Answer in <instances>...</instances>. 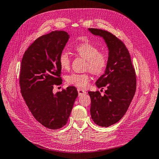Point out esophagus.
<instances>
[{
  "label": "esophagus",
  "mask_w": 159,
  "mask_h": 159,
  "mask_svg": "<svg viewBox=\"0 0 159 159\" xmlns=\"http://www.w3.org/2000/svg\"><path fill=\"white\" fill-rule=\"evenodd\" d=\"M77 92H78L79 96H81V95H83V94L86 93V92L85 90L83 89H77Z\"/></svg>",
  "instance_id": "34e87169"
}]
</instances>
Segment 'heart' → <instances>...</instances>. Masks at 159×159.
<instances>
[{
	"instance_id": "obj_1",
	"label": "heart",
	"mask_w": 159,
	"mask_h": 159,
	"mask_svg": "<svg viewBox=\"0 0 159 159\" xmlns=\"http://www.w3.org/2000/svg\"><path fill=\"white\" fill-rule=\"evenodd\" d=\"M75 50L81 57L87 61L86 70H90L94 75H98L103 73L107 65V56L99 52V49L89 42L77 45ZM59 65L62 70H69L70 61L68 53L63 51L61 53L58 58ZM90 80V75L86 73H71L66 77V82L69 85L79 88H86L89 85Z\"/></svg>"
}]
</instances>
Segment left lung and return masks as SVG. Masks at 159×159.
<instances>
[{
	"label": "left lung",
	"instance_id": "1",
	"mask_svg": "<svg viewBox=\"0 0 159 159\" xmlns=\"http://www.w3.org/2000/svg\"><path fill=\"white\" fill-rule=\"evenodd\" d=\"M92 34L104 39L109 50L107 67L96 82L105 94L89 92L90 114L95 124L107 127L120 120L127 111L136 90V76L129 52L123 42L109 32L89 29Z\"/></svg>",
	"mask_w": 159,
	"mask_h": 159
}]
</instances>
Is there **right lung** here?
Returning <instances> with one entry per match:
<instances>
[{
    "label": "right lung",
    "mask_w": 159,
    "mask_h": 159,
    "mask_svg": "<svg viewBox=\"0 0 159 159\" xmlns=\"http://www.w3.org/2000/svg\"><path fill=\"white\" fill-rule=\"evenodd\" d=\"M69 39L65 31L55 30L37 39L24 52L21 64V93L34 118L45 127L64 126L78 93L75 87L53 93L61 85L58 58Z\"/></svg>",
    "instance_id": "add662e5"
}]
</instances>
